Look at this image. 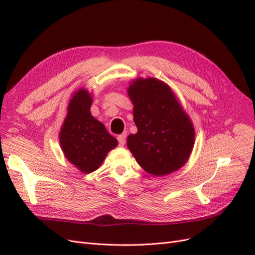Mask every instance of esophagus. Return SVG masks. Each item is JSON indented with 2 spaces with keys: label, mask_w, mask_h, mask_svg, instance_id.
I'll use <instances>...</instances> for the list:
<instances>
[{
  "label": "esophagus",
  "mask_w": 255,
  "mask_h": 255,
  "mask_svg": "<svg viewBox=\"0 0 255 255\" xmlns=\"http://www.w3.org/2000/svg\"><path fill=\"white\" fill-rule=\"evenodd\" d=\"M117 139H118V141H119V145H120V146H123V145L126 144V141H127V135H125V134L118 135Z\"/></svg>",
  "instance_id": "1"
}]
</instances>
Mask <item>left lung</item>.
Returning <instances> with one entry per match:
<instances>
[{"label":"left lung","mask_w":255,"mask_h":255,"mask_svg":"<svg viewBox=\"0 0 255 255\" xmlns=\"http://www.w3.org/2000/svg\"><path fill=\"white\" fill-rule=\"evenodd\" d=\"M137 133L128 136V148L145 172L164 176L182 168L195 144V128L168 84L155 78L129 83Z\"/></svg>","instance_id":"8db88e82"}]
</instances>
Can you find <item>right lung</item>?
<instances>
[{"instance_id": "1", "label": "right lung", "mask_w": 255, "mask_h": 255, "mask_svg": "<svg viewBox=\"0 0 255 255\" xmlns=\"http://www.w3.org/2000/svg\"><path fill=\"white\" fill-rule=\"evenodd\" d=\"M92 100L87 89L75 91L59 132L65 157L83 173L97 170L107 153L118 145V140L107 132L103 123L91 115Z\"/></svg>"}]
</instances>
